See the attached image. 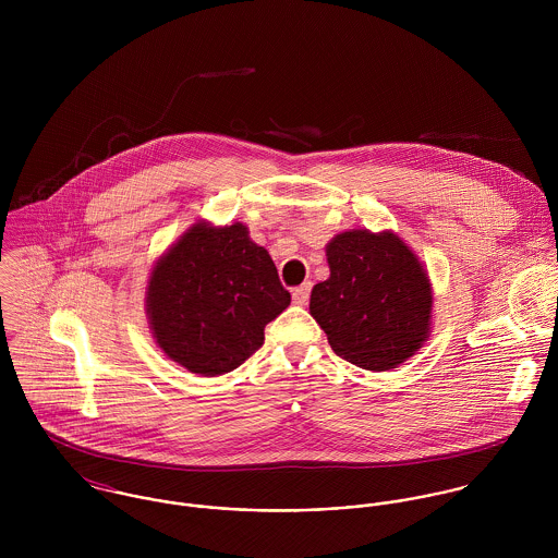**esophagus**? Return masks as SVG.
I'll return each mask as SVG.
<instances>
[{"label": "esophagus", "instance_id": "1", "mask_svg": "<svg viewBox=\"0 0 558 558\" xmlns=\"http://www.w3.org/2000/svg\"><path fill=\"white\" fill-rule=\"evenodd\" d=\"M310 294H312V283H303V286H299L294 292H292V301H294V305H307V301H310Z\"/></svg>", "mask_w": 558, "mask_h": 558}]
</instances>
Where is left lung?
<instances>
[{"label": "left lung", "mask_w": 558, "mask_h": 558, "mask_svg": "<svg viewBox=\"0 0 558 558\" xmlns=\"http://www.w3.org/2000/svg\"><path fill=\"white\" fill-rule=\"evenodd\" d=\"M330 277L310 314L330 348L369 369H396L429 339L434 292L418 255L396 232L348 230L326 244Z\"/></svg>", "instance_id": "left-lung-1"}]
</instances>
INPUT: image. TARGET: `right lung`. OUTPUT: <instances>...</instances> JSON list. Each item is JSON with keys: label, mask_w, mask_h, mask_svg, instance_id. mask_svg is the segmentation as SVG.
Returning <instances> with one entry per match:
<instances>
[{"label": "right lung", "mask_w": 558, "mask_h": 558, "mask_svg": "<svg viewBox=\"0 0 558 558\" xmlns=\"http://www.w3.org/2000/svg\"><path fill=\"white\" fill-rule=\"evenodd\" d=\"M288 305L272 257L239 221L193 223L155 262L146 286L157 345L186 372L208 378L242 365Z\"/></svg>", "instance_id": "1"}]
</instances>
